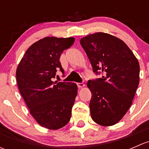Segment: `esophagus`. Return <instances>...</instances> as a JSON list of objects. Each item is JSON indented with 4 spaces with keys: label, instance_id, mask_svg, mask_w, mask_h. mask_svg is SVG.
<instances>
[{
    "label": "esophagus",
    "instance_id": "obj_1",
    "mask_svg": "<svg viewBox=\"0 0 149 149\" xmlns=\"http://www.w3.org/2000/svg\"><path fill=\"white\" fill-rule=\"evenodd\" d=\"M77 85H78V87H79V88H83V87L85 86V84H84V83H78Z\"/></svg>",
    "mask_w": 149,
    "mask_h": 149
}]
</instances>
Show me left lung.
I'll list each match as a JSON object with an SVG mask.
<instances>
[{
	"label": "left lung",
	"mask_w": 149,
	"mask_h": 149,
	"mask_svg": "<svg viewBox=\"0 0 149 149\" xmlns=\"http://www.w3.org/2000/svg\"><path fill=\"white\" fill-rule=\"evenodd\" d=\"M94 73L102 77L89 80L92 120L102 126L116 124L131 106L139 84L140 66L131 49L120 39L97 32L81 39Z\"/></svg>",
	"instance_id": "left-lung-1"
}]
</instances>
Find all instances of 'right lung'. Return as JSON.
Instances as JSON below:
<instances>
[{
  "instance_id": "1",
  "label": "right lung",
  "mask_w": 149,
  "mask_h": 149,
  "mask_svg": "<svg viewBox=\"0 0 149 149\" xmlns=\"http://www.w3.org/2000/svg\"><path fill=\"white\" fill-rule=\"evenodd\" d=\"M74 41L73 37L41 39L28 48L16 69L18 87L30 114L49 130L64 127L71 116L77 85L52 79L58 69L64 73L60 58Z\"/></svg>"
}]
</instances>
